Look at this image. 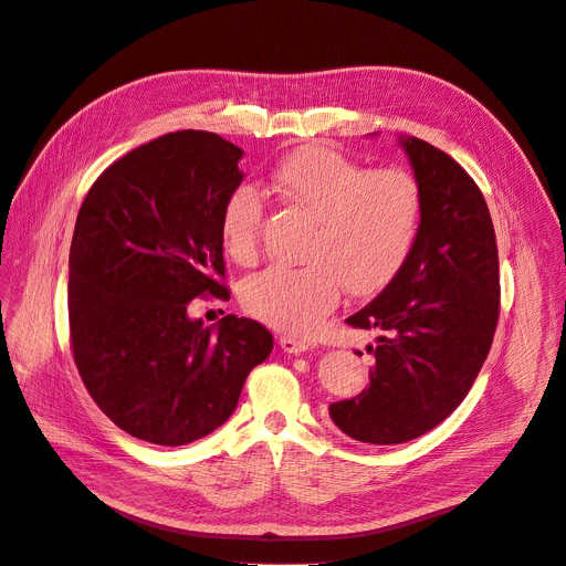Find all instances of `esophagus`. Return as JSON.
<instances>
[{"label": "esophagus", "instance_id": "esophagus-1", "mask_svg": "<svg viewBox=\"0 0 566 566\" xmlns=\"http://www.w3.org/2000/svg\"><path fill=\"white\" fill-rule=\"evenodd\" d=\"M280 346H282L284 353H303V350L310 348L307 342H303V339H298V337H293V335H282V337H280Z\"/></svg>", "mask_w": 566, "mask_h": 566}]
</instances>
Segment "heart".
Segmentation results:
<instances>
[{"label": "heart", "instance_id": "heart-1", "mask_svg": "<svg viewBox=\"0 0 566 566\" xmlns=\"http://www.w3.org/2000/svg\"><path fill=\"white\" fill-rule=\"evenodd\" d=\"M271 188L314 218L310 263L271 265L241 286L243 307L282 333L312 335L337 307L342 289L353 295L385 289L418 243L424 197L403 169H367L333 148L303 146L275 165ZM263 211L252 184L227 195L220 231L231 259L256 256Z\"/></svg>", "mask_w": 566, "mask_h": 566}]
</instances>
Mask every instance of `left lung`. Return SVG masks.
Masks as SVG:
<instances>
[{"label":"left lung","instance_id":"left-lung-1","mask_svg":"<svg viewBox=\"0 0 566 566\" xmlns=\"http://www.w3.org/2000/svg\"><path fill=\"white\" fill-rule=\"evenodd\" d=\"M422 188L424 216L401 273L353 328L378 331L369 388L331 403L353 440L397 444L438 427L470 392L500 314L497 245L489 206L468 171L418 137L399 139Z\"/></svg>","mask_w":566,"mask_h":566}]
</instances>
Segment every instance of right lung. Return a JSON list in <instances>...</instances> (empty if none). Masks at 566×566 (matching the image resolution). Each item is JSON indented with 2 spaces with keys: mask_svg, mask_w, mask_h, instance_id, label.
<instances>
[{
  "mask_svg": "<svg viewBox=\"0 0 566 566\" xmlns=\"http://www.w3.org/2000/svg\"><path fill=\"white\" fill-rule=\"evenodd\" d=\"M243 148L178 130L112 163L86 192L69 256L71 348L84 388L126 433L176 448L216 431L273 350L252 318H190L229 298L220 216Z\"/></svg>",
  "mask_w": 566,
  "mask_h": 566,
  "instance_id": "add662e5",
  "label": "right lung"
}]
</instances>
